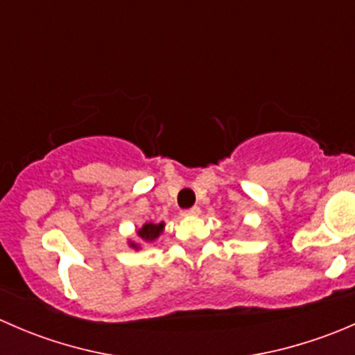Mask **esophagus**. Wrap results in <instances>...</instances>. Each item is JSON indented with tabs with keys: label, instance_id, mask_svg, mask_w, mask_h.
I'll return each instance as SVG.
<instances>
[{
	"label": "esophagus",
	"instance_id": "obj_1",
	"mask_svg": "<svg viewBox=\"0 0 355 355\" xmlns=\"http://www.w3.org/2000/svg\"><path fill=\"white\" fill-rule=\"evenodd\" d=\"M199 213H200L199 206H194V207H191V209L182 211V216H198Z\"/></svg>",
	"mask_w": 355,
	"mask_h": 355
}]
</instances>
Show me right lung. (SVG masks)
<instances>
[{"instance_id":"right-lung-1","label":"right lung","mask_w":355,"mask_h":355,"mask_svg":"<svg viewBox=\"0 0 355 355\" xmlns=\"http://www.w3.org/2000/svg\"><path fill=\"white\" fill-rule=\"evenodd\" d=\"M163 230H164L163 221H161V223H153V221H149V223H144L141 228H137V232H135V234H137V240L139 242L128 241V247L139 250V249H141V244L156 241V239L159 237L161 234H163Z\"/></svg>"}]
</instances>
